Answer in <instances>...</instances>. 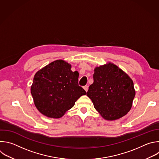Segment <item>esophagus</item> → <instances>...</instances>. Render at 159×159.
<instances>
[{
    "label": "esophagus",
    "mask_w": 159,
    "mask_h": 159,
    "mask_svg": "<svg viewBox=\"0 0 159 159\" xmlns=\"http://www.w3.org/2000/svg\"><path fill=\"white\" fill-rule=\"evenodd\" d=\"M88 89H89V86H88V85H85V86H84V89L86 92H87Z\"/></svg>",
    "instance_id": "esophagus-1"
}]
</instances>
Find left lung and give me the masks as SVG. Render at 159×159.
Segmentation results:
<instances>
[{"label":"left lung","mask_w":159,"mask_h":159,"mask_svg":"<svg viewBox=\"0 0 159 159\" xmlns=\"http://www.w3.org/2000/svg\"><path fill=\"white\" fill-rule=\"evenodd\" d=\"M93 77L86 94L102 118L115 120L125 116L135 95L132 79L111 62L96 67Z\"/></svg>","instance_id":"8db88e82"}]
</instances>
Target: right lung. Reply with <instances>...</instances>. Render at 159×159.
I'll list each match as a JSON object with an SVG mask.
<instances>
[{
    "label": "right lung",
    "instance_id": "1",
    "mask_svg": "<svg viewBox=\"0 0 159 159\" xmlns=\"http://www.w3.org/2000/svg\"><path fill=\"white\" fill-rule=\"evenodd\" d=\"M71 67L68 62L57 60L35 74L30 92L36 108L45 116L62 117L87 93L79 85V72H72Z\"/></svg>",
    "mask_w": 159,
    "mask_h": 159
}]
</instances>
